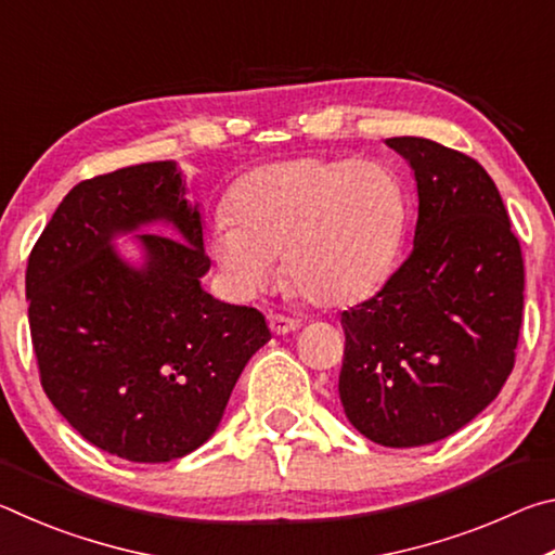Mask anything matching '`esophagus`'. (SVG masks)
Here are the masks:
<instances>
[{"instance_id":"obj_1","label":"esophagus","mask_w":555,"mask_h":555,"mask_svg":"<svg viewBox=\"0 0 555 555\" xmlns=\"http://www.w3.org/2000/svg\"><path fill=\"white\" fill-rule=\"evenodd\" d=\"M269 327H271V333H274V335H286L291 331H296L298 321H294V318L281 315V313H271L269 315Z\"/></svg>"}]
</instances>
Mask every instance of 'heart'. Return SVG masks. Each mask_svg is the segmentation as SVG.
<instances>
[{
  "instance_id": "obj_1",
  "label": "heart",
  "mask_w": 555,
  "mask_h": 555,
  "mask_svg": "<svg viewBox=\"0 0 555 555\" xmlns=\"http://www.w3.org/2000/svg\"><path fill=\"white\" fill-rule=\"evenodd\" d=\"M210 247L244 291L267 286L284 255L288 286L308 304L345 308L389 279L406 230V198L387 166L308 156L255 168L230 191Z\"/></svg>"
}]
</instances>
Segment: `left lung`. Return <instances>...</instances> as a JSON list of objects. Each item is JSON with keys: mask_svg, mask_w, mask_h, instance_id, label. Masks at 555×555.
<instances>
[{"mask_svg": "<svg viewBox=\"0 0 555 555\" xmlns=\"http://www.w3.org/2000/svg\"><path fill=\"white\" fill-rule=\"evenodd\" d=\"M387 144L413 168V249L343 311L340 401L364 438L416 448L453 436L502 391L524 315V259L490 173L421 137Z\"/></svg>", "mask_w": 555, "mask_h": 555, "instance_id": "1", "label": "left lung"}]
</instances>
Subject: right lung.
I'll list each match as a JSON object with an SVG mask.
<instances>
[{
    "instance_id": "1",
    "label": "right lung",
    "mask_w": 555,
    "mask_h": 555,
    "mask_svg": "<svg viewBox=\"0 0 555 555\" xmlns=\"http://www.w3.org/2000/svg\"><path fill=\"white\" fill-rule=\"evenodd\" d=\"M156 219L179 240L138 235L147 259L129 268L111 237ZM208 269L176 162L88 178L53 212L26 267L31 343L46 397L92 446L168 463L215 434L271 333L257 308L203 291Z\"/></svg>"
}]
</instances>
